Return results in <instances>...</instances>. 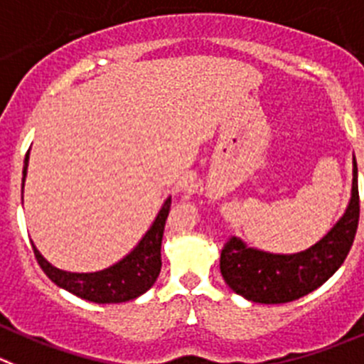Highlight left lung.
Returning a JSON list of instances; mask_svg holds the SVG:
<instances>
[{
  "label": "left lung",
  "instance_id": "1",
  "mask_svg": "<svg viewBox=\"0 0 364 364\" xmlns=\"http://www.w3.org/2000/svg\"><path fill=\"white\" fill-rule=\"evenodd\" d=\"M345 213L316 244L300 253H269L233 237L220 253V274L230 289L255 304H287L323 285L345 262L359 223L358 163Z\"/></svg>",
  "mask_w": 364,
  "mask_h": 364
}]
</instances>
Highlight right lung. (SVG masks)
<instances>
[{"label":"right lung","instance_id":"1","mask_svg":"<svg viewBox=\"0 0 364 364\" xmlns=\"http://www.w3.org/2000/svg\"><path fill=\"white\" fill-rule=\"evenodd\" d=\"M28 159L30 151L25 156L21 188H25ZM168 210H171V198L165 199L151 228L124 259L95 273H71V271L59 269L44 259L32 242L33 255L41 269L53 284L82 300L95 301V304H122V301L134 300L151 289L161 271V239Z\"/></svg>","mask_w":364,"mask_h":364}]
</instances>
